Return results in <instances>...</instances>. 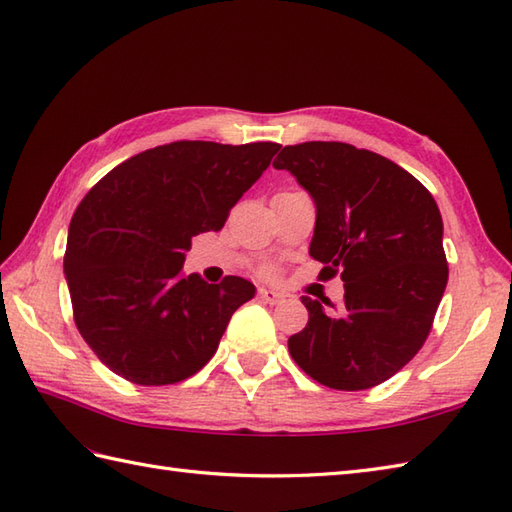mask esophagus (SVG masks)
Returning a JSON list of instances; mask_svg holds the SVG:
<instances>
[{"instance_id": "34e87169", "label": "esophagus", "mask_w": 512, "mask_h": 512, "mask_svg": "<svg viewBox=\"0 0 512 512\" xmlns=\"http://www.w3.org/2000/svg\"><path fill=\"white\" fill-rule=\"evenodd\" d=\"M259 299L264 303H270V305H277L285 299V294L279 292V290H272V288H261L259 290Z\"/></svg>"}]
</instances>
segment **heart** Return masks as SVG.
<instances>
[{
  "label": "heart",
  "instance_id": "1",
  "mask_svg": "<svg viewBox=\"0 0 512 512\" xmlns=\"http://www.w3.org/2000/svg\"><path fill=\"white\" fill-rule=\"evenodd\" d=\"M264 275H272V270H270V268H266V270H264Z\"/></svg>",
  "mask_w": 512,
  "mask_h": 512
}]
</instances>
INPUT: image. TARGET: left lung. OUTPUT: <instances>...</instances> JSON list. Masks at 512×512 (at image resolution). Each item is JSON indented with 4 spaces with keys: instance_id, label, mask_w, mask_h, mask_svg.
I'll return each mask as SVG.
<instances>
[{
    "instance_id": "8db88e82",
    "label": "left lung",
    "mask_w": 512,
    "mask_h": 512,
    "mask_svg": "<svg viewBox=\"0 0 512 512\" xmlns=\"http://www.w3.org/2000/svg\"><path fill=\"white\" fill-rule=\"evenodd\" d=\"M272 165L314 200L320 277L344 281L338 312L301 296L310 320L288 340L292 360L336 390L386 382L423 347L447 285L436 200L397 163L342 141L285 146Z\"/></svg>"
}]
</instances>
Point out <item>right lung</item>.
Returning a JSON list of instances; mask_svg holds the SVG:
<instances>
[{
  "label": "right lung",
  "mask_w": 512,
  "mask_h": 512,
  "mask_svg": "<svg viewBox=\"0 0 512 512\" xmlns=\"http://www.w3.org/2000/svg\"><path fill=\"white\" fill-rule=\"evenodd\" d=\"M281 146L174 141L139 152L95 183L69 222L65 279L80 336L128 382L165 386L216 353L255 285L183 275L192 237L220 231Z\"/></svg>",
  "instance_id": "1"
}]
</instances>
